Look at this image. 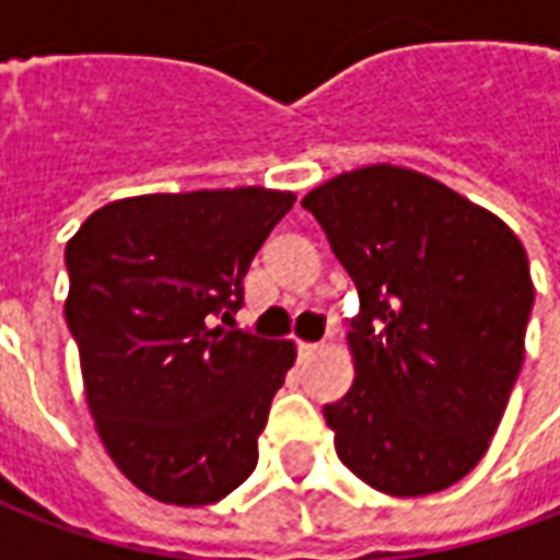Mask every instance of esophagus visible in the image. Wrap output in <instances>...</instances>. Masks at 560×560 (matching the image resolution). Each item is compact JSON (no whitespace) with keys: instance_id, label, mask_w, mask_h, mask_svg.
Wrapping results in <instances>:
<instances>
[{"instance_id":"obj_1","label":"esophagus","mask_w":560,"mask_h":560,"mask_svg":"<svg viewBox=\"0 0 560 560\" xmlns=\"http://www.w3.org/2000/svg\"><path fill=\"white\" fill-rule=\"evenodd\" d=\"M300 360H308V357H315L317 351H320V345H312V341H300Z\"/></svg>"}]
</instances>
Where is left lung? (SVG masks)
I'll return each instance as SVG.
<instances>
[{
	"instance_id": "1",
	"label": "left lung",
	"mask_w": 560,
	"mask_h": 560,
	"mask_svg": "<svg viewBox=\"0 0 560 560\" xmlns=\"http://www.w3.org/2000/svg\"><path fill=\"white\" fill-rule=\"evenodd\" d=\"M360 293L353 384L324 408L345 468L393 498L486 456L525 357L534 281L518 236L425 173L369 164L303 197Z\"/></svg>"
}]
</instances>
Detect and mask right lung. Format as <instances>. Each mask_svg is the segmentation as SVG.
I'll return each instance as SVG.
<instances>
[{"instance_id":"obj_1","label":"right lung","mask_w":560,"mask_h":560,"mask_svg":"<svg viewBox=\"0 0 560 560\" xmlns=\"http://www.w3.org/2000/svg\"><path fill=\"white\" fill-rule=\"evenodd\" d=\"M293 200L260 185L122 197L68 240L66 320L95 432L161 504H215L255 470L296 345L215 317L243 305L245 272Z\"/></svg>"}]
</instances>
